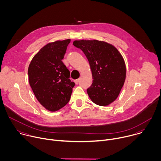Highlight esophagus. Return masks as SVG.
Segmentation results:
<instances>
[{
  "mask_svg": "<svg viewBox=\"0 0 161 161\" xmlns=\"http://www.w3.org/2000/svg\"><path fill=\"white\" fill-rule=\"evenodd\" d=\"M79 81H80V80H79V79H77V80H74V82L75 83V84H78V82H79Z\"/></svg>",
  "mask_w": 161,
  "mask_h": 161,
  "instance_id": "obj_1",
  "label": "esophagus"
}]
</instances>
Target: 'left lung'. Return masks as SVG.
<instances>
[{
	"label": "left lung",
	"instance_id": "left-lung-1",
	"mask_svg": "<svg viewBox=\"0 0 161 161\" xmlns=\"http://www.w3.org/2000/svg\"><path fill=\"white\" fill-rule=\"evenodd\" d=\"M73 45L87 58L92 83L87 93L95 104L107 106L119 96L126 76L125 62L113 45L97 40L75 41Z\"/></svg>",
	"mask_w": 161,
	"mask_h": 161
}]
</instances>
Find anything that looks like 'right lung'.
<instances>
[{"label": "right lung", "mask_w": 161, "mask_h": 161, "mask_svg": "<svg viewBox=\"0 0 161 161\" xmlns=\"http://www.w3.org/2000/svg\"><path fill=\"white\" fill-rule=\"evenodd\" d=\"M70 39L48 43L32 58L28 69L29 81L38 101L55 111L70 100L75 83L62 59Z\"/></svg>", "instance_id": "add662e5"}]
</instances>
